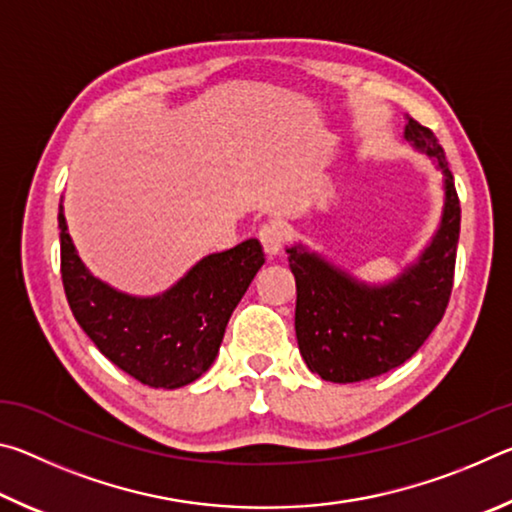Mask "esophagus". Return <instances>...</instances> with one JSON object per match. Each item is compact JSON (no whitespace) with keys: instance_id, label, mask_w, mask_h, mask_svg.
Returning <instances> with one entry per match:
<instances>
[{"instance_id":"esophagus-1","label":"esophagus","mask_w":512,"mask_h":512,"mask_svg":"<svg viewBox=\"0 0 512 512\" xmlns=\"http://www.w3.org/2000/svg\"><path fill=\"white\" fill-rule=\"evenodd\" d=\"M259 241H262V246L266 250V255H280L282 248H284V232L280 225L275 223H264L262 228H259Z\"/></svg>"}]
</instances>
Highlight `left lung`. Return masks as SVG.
<instances>
[{"instance_id": "obj_1", "label": "left lung", "mask_w": 512, "mask_h": 512, "mask_svg": "<svg viewBox=\"0 0 512 512\" xmlns=\"http://www.w3.org/2000/svg\"><path fill=\"white\" fill-rule=\"evenodd\" d=\"M404 140L436 160L445 176L440 228L418 262L388 284H363L302 246L287 248L296 277V336L307 368L352 384L402 366L445 316L454 287L461 203L443 146L427 126L406 121Z\"/></svg>"}]
</instances>
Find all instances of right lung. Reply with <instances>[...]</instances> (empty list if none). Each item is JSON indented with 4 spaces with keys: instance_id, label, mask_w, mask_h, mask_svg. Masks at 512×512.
<instances>
[{
    "instance_id": "right-lung-1",
    "label": "right lung",
    "mask_w": 512,
    "mask_h": 512,
    "mask_svg": "<svg viewBox=\"0 0 512 512\" xmlns=\"http://www.w3.org/2000/svg\"><path fill=\"white\" fill-rule=\"evenodd\" d=\"M60 275L76 323L103 357L151 388L196 381L219 354L225 325L264 264L257 239L203 257L162 296L135 298L94 277L76 255L63 205Z\"/></svg>"
}]
</instances>
